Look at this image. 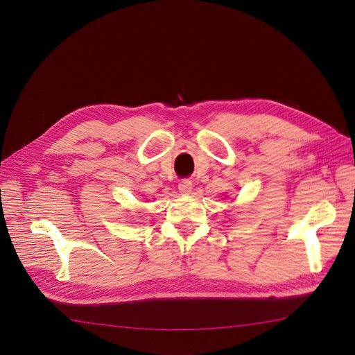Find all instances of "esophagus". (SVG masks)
<instances>
[{
	"instance_id": "1",
	"label": "esophagus",
	"mask_w": 355,
	"mask_h": 355,
	"mask_svg": "<svg viewBox=\"0 0 355 355\" xmlns=\"http://www.w3.org/2000/svg\"><path fill=\"white\" fill-rule=\"evenodd\" d=\"M191 189H192V182L188 180V179L182 180L179 184V191L182 192V194H189Z\"/></svg>"
}]
</instances>
